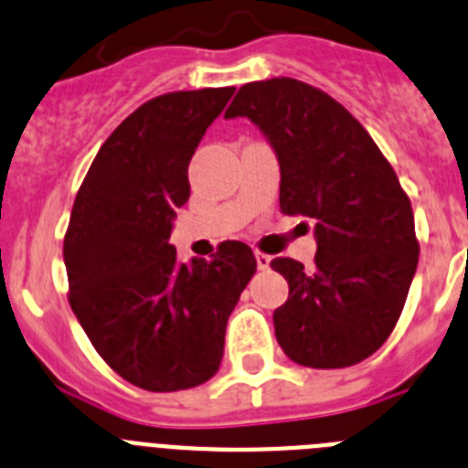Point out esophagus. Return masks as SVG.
<instances>
[{
	"label": "esophagus",
	"instance_id": "obj_1",
	"mask_svg": "<svg viewBox=\"0 0 468 468\" xmlns=\"http://www.w3.org/2000/svg\"><path fill=\"white\" fill-rule=\"evenodd\" d=\"M255 260H258V267L260 270H270V262H271V258L267 253H255Z\"/></svg>",
	"mask_w": 468,
	"mask_h": 468
}]
</instances>
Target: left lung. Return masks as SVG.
Listing matches in <instances>:
<instances>
[{
	"label": "left lung",
	"mask_w": 468,
	"mask_h": 468,
	"mask_svg": "<svg viewBox=\"0 0 468 468\" xmlns=\"http://www.w3.org/2000/svg\"><path fill=\"white\" fill-rule=\"evenodd\" d=\"M225 117H248L274 147L281 213L316 222L312 267L271 260L291 288L274 312L281 349L324 370L373 356L399 324L420 260L391 164L349 110L291 77L241 86Z\"/></svg>",
	"instance_id": "left-lung-1"
}]
</instances>
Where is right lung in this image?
Here are the masks:
<instances>
[{"label":"right lung","instance_id":"add662e5","mask_svg":"<svg viewBox=\"0 0 468 468\" xmlns=\"http://www.w3.org/2000/svg\"><path fill=\"white\" fill-rule=\"evenodd\" d=\"M234 86L173 90L128 114L95 154L65 231L69 307L102 361L147 391L208 382L258 262L243 241L183 262L168 243L189 159Z\"/></svg>","mask_w":468,"mask_h":468}]
</instances>
